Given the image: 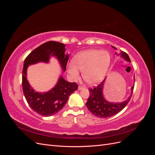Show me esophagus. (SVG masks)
Wrapping results in <instances>:
<instances>
[{"mask_svg": "<svg viewBox=\"0 0 155 155\" xmlns=\"http://www.w3.org/2000/svg\"><path fill=\"white\" fill-rule=\"evenodd\" d=\"M84 88V87L83 86H81V85H79V87H78V90L79 91H81V90H82V89Z\"/></svg>", "mask_w": 155, "mask_h": 155, "instance_id": "1", "label": "esophagus"}]
</instances>
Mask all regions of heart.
Listing matches in <instances>:
<instances>
[{
	"label": "heart",
	"mask_w": 155,
	"mask_h": 155,
	"mask_svg": "<svg viewBox=\"0 0 155 155\" xmlns=\"http://www.w3.org/2000/svg\"><path fill=\"white\" fill-rule=\"evenodd\" d=\"M110 55L106 51L89 50L78 54L74 58V64H70L68 72L73 78L79 76L78 70L87 83L94 85L103 80L110 65Z\"/></svg>",
	"instance_id": "1"
}]
</instances>
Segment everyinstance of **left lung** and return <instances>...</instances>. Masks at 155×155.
<instances>
[{
    "instance_id": "obj_1",
    "label": "left lung",
    "mask_w": 155,
    "mask_h": 155,
    "mask_svg": "<svg viewBox=\"0 0 155 155\" xmlns=\"http://www.w3.org/2000/svg\"><path fill=\"white\" fill-rule=\"evenodd\" d=\"M112 47L114 49H116L114 46H112ZM121 55L125 60L128 61H130L129 55L125 51H121ZM104 80L100 83L97 86L88 88L90 95H89L88 100L86 103V105L88 109L94 115L100 117V118H109V117L118 114L119 112L124 109V107L129 102L132 95L124 102L117 103V104L116 103V104H113V103L108 102L103 97L102 90L103 87H104ZM134 87V86H133L132 88H131V89H132V94L133 92Z\"/></svg>"
}]
</instances>
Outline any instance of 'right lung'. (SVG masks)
<instances>
[{"label":"right lung","mask_w":155,"mask_h":155,"mask_svg":"<svg viewBox=\"0 0 155 155\" xmlns=\"http://www.w3.org/2000/svg\"><path fill=\"white\" fill-rule=\"evenodd\" d=\"M65 45L55 41H48L36 48L26 58L22 70V85L26 100L31 109L43 116L58 113L66 105L70 95L76 91L77 83H70L61 77L56 86L48 92H36L29 85L26 78L28 65L38 62L48 63L50 57L55 56L60 62L63 71L66 70L68 54H64Z\"/></svg>","instance_id":"add662e5"}]
</instances>
